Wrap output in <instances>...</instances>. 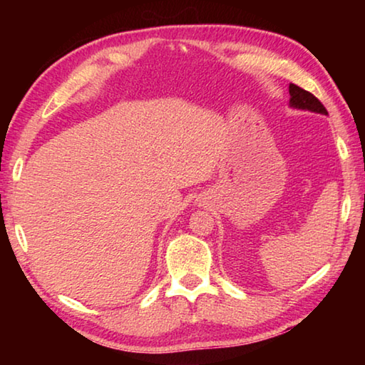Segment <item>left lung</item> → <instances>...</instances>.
I'll return each instance as SVG.
<instances>
[{"label": "left lung", "instance_id": "8db88e82", "mask_svg": "<svg viewBox=\"0 0 365 365\" xmlns=\"http://www.w3.org/2000/svg\"><path fill=\"white\" fill-rule=\"evenodd\" d=\"M289 108L293 109H302V110H311V113L329 115L324 104L320 103L316 96L309 91L299 88L298 85L289 83Z\"/></svg>", "mask_w": 365, "mask_h": 365}]
</instances>
